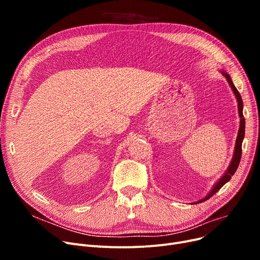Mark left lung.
<instances>
[{
  "label": "left lung",
  "mask_w": 260,
  "mask_h": 260,
  "mask_svg": "<svg viewBox=\"0 0 260 260\" xmlns=\"http://www.w3.org/2000/svg\"><path fill=\"white\" fill-rule=\"evenodd\" d=\"M222 74H223V76L226 78V80H228V82H229V84H230V86L232 87V89H233V91H234V93H235V95H236V99H237V101H238V112H239V116H240V127H239V132H238V136H237V140H236L234 157H233V159H232L230 168L228 169V171H226V173L224 174V176L221 177V179L217 182V184H216V185L214 186V188L211 190V193H210L206 198L201 199V200L198 201V202L206 201V200L210 199L213 195H215L216 192H218V190H219V189L232 178V176H233V175L235 174V172H236V170H237V168H238V166H239L240 159H241V152H242V148H241V147H242V140H243V138H244V127H245V120H244V117H243V114H242L243 103H242L241 95H240L239 91L237 90V88L235 87V85L233 84V82H232L231 77H230L226 73H224V72H222Z\"/></svg>",
  "instance_id": "left-lung-1"
}]
</instances>
